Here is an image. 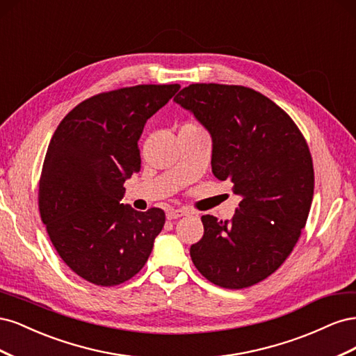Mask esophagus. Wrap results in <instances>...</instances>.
I'll return each mask as SVG.
<instances>
[{
	"label": "esophagus",
	"instance_id": "34e87169",
	"mask_svg": "<svg viewBox=\"0 0 356 356\" xmlns=\"http://www.w3.org/2000/svg\"><path fill=\"white\" fill-rule=\"evenodd\" d=\"M184 215H187L186 209H168L166 218L168 220H177V218L184 217Z\"/></svg>",
	"mask_w": 356,
	"mask_h": 356
}]
</instances>
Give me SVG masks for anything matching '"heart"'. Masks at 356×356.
I'll use <instances>...</instances> for the list:
<instances>
[{
  "label": "heart",
  "mask_w": 356,
  "mask_h": 356,
  "mask_svg": "<svg viewBox=\"0 0 356 356\" xmlns=\"http://www.w3.org/2000/svg\"><path fill=\"white\" fill-rule=\"evenodd\" d=\"M188 126H196V124H188Z\"/></svg>",
  "instance_id": "obj_1"
}]
</instances>
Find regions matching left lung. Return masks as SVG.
<instances>
[{
    "mask_svg": "<svg viewBox=\"0 0 356 356\" xmlns=\"http://www.w3.org/2000/svg\"><path fill=\"white\" fill-rule=\"evenodd\" d=\"M174 102L209 132L212 174L242 197L230 222L203 215L191 260L221 288L261 282L286 260L306 225L315 177L305 138L273 101L243 86L190 84Z\"/></svg>",
    "mask_w": 356,
    "mask_h": 356,
    "instance_id": "obj_1",
    "label": "left lung"
}]
</instances>
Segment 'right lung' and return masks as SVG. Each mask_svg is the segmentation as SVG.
<instances>
[{"instance_id":"right-lung-1","label":"right lung","mask_w":356,"mask_h":356,"mask_svg":"<svg viewBox=\"0 0 356 356\" xmlns=\"http://www.w3.org/2000/svg\"><path fill=\"white\" fill-rule=\"evenodd\" d=\"M179 84H143L92 96L53 134L40 179V213L65 264L101 286L134 277L152 254L165 212L122 203L124 181L141 168L147 120Z\"/></svg>"}]
</instances>
